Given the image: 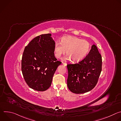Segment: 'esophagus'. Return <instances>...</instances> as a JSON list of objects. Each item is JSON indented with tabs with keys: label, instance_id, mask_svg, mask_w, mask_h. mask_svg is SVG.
<instances>
[{
	"label": "esophagus",
	"instance_id": "esophagus-1",
	"mask_svg": "<svg viewBox=\"0 0 121 121\" xmlns=\"http://www.w3.org/2000/svg\"><path fill=\"white\" fill-rule=\"evenodd\" d=\"M62 64H63V65H65V66H66V65H67V64H66V63L64 62H62Z\"/></svg>",
	"mask_w": 121,
	"mask_h": 121
}]
</instances>
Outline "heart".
I'll return each mask as SVG.
<instances>
[{"mask_svg": "<svg viewBox=\"0 0 121 121\" xmlns=\"http://www.w3.org/2000/svg\"><path fill=\"white\" fill-rule=\"evenodd\" d=\"M90 49V44L88 41L76 37L66 36L63 37L60 43H55L54 51L55 56L59 58L66 51V58H71L73 62H78L86 57Z\"/></svg>", "mask_w": 121, "mask_h": 121, "instance_id": "heart-1", "label": "heart"}]
</instances>
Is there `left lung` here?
Returning a JSON list of instances; mask_svg holds the SVG:
<instances>
[{
  "instance_id": "left-lung-1",
  "label": "left lung",
  "mask_w": 121,
  "mask_h": 121,
  "mask_svg": "<svg viewBox=\"0 0 121 121\" xmlns=\"http://www.w3.org/2000/svg\"><path fill=\"white\" fill-rule=\"evenodd\" d=\"M67 85L71 92L82 94L90 91L96 85L102 68V57L93 44L84 59L75 64H68Z\"/></svg>"
}]
</instances>
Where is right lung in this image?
<instances>
[{
	"instance_id": "add662e5",
	"label": "right lung",
	"mask_w": 121,
	"mask_h": 121,
	"mask_svg": "<svg viewBox=\"0 0 121 121\" xmlns=\"http://www.w3.org/2000/svg\"><path fill=\"white\" fill-rule=\"evenodd\" d=\"M55 41L51 34H45L32 39L24 49L22 60L24 79L32 89L47 90L61 62L55 56Z\"/></svg>"
}]
</instances>
